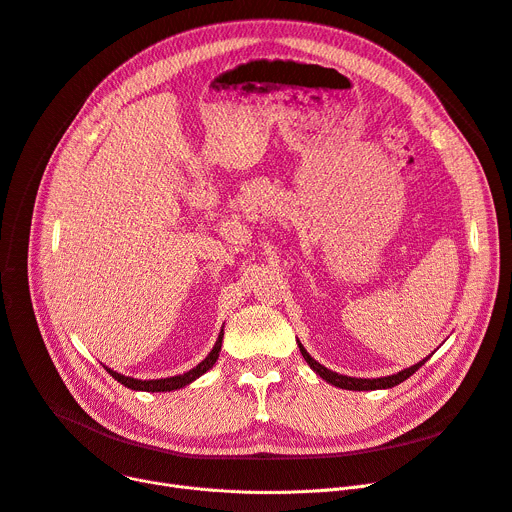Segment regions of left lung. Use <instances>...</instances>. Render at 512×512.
<instances>
[{
  "mask_svg": "<svg viewBox=\"0 0 512 512\" xmlns=\"http://www.w3.org/2000/svg\"><path fill=\"white\" fill-rule=\"evenodd\" d=\"M299 348H301V355H303L305 361L309 363V367H311L315 373H319V378H324V380L330 382L332 386H338V388H344V390H382V388H394V386H398L400 382H405L407 378H411V375L429 359V357H425V359L419 361L417 365H413V367H409V369H405V371H398V373H394V375H388V378L361 380V378H348V375H338L336 371L326 369L324 365H319V363L305 351V348H303L301 344H299Z\"/></svg>",
  "mask_w": 512,
  "mask_h": 512,
  "instance_id": "obj_1",
  "label": "left lung"
}]
</instances>
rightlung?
Segmentation results:
<instances>
[{"label": "right lung", "instance_id": "1", "mask_svg": "<svg viewBox=\"0 0 512 512\" xmlns=\"http://www.w3.org/2000/svg\"><path fill=\"white\" fill-rule=\"evenodd\" d=\"M222 338H224V330H222L218 342H215L213 351H211L195 369L186 371V373H182V375H174V378H164V380H134V378H126V375H122V373L112 371L110 367H105V371L110 373L114 380H118L120 384H124V386L130 388V390H143V392H170V390H178V388H182V386H186V384H191L193 380L199 378V375H203L207 369L213 367V363L218 361V357H220Z\"/></svg>", "mask_w": 512, "mask_h": 512}]
</instances>
